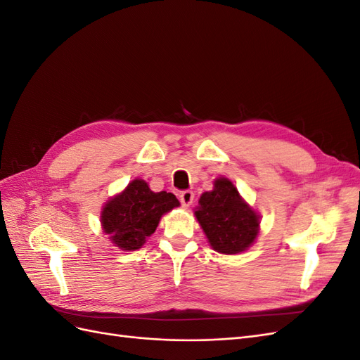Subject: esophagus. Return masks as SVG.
<instances>
[{"mask_svg": "<svg viewBox=\"0 0 360 360\" xmlns=\"http://www.w3.org/2000/svg\"><path fill=\"white\" fill-rule=\"evenodd\" d=\"M180 202H181V205L184 207V209H188V207H191L192 202H193V192H191V191L181 192L180 193Z\"/></svg>", "mask_w": 360, "mask_h": 360, "instance_id": "34e87169", "label": "esophagus"}]
</instances>
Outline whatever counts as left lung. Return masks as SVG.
<instances>
[{
	"label": "left lung",
	"instance_id": "1",
	"mask_svg": "<svg viewBox=\"0 0 360 360\" xmlns=\"http://www.w3.org/2000/svg\"><path fill=\"white\" fill-rule=\"evenodd\" d=\"M193 214L212 249L224 255L245 252L259 234L261 216L226 177H217L201 195Z\"/></svg>",
	"mask_w": 360,
	"mask_h": 360
}]
</instances>
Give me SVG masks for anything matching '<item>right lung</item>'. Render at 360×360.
Returning <instances> with one entry per match:
<instances>
[{"instance_id": "1", "label": "right lung", "mask_w": 360, "mask_h": 360, "mask_svg": "<svg viewBox=\"0 0 360 360\" xmlns=\"http://www.w3.org/2000/svg\"><path fill=\"white\" fill-rule=\"evenodd\" d=\"M179 205L174 193L153 192L146 180L135 179L102 207V230L114 246L136 250L156 231L160 217Z\"/></svg>"}]
</instances>
